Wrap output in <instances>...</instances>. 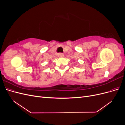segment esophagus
Here are the masks:
<instances>
[{
  "label": "esophagus",
  "mask_w": 125,
  "mask_h": 125,
  "mask_svg": "<svg viewBox=\"0 0 125 125\" xmlns=\"http://www.w3.org/2000/svg\"><path fill=\"white\" fill-rule=\"evenodd\" d=\"M63 56H64L63 54H62V53H59V54H58V57H60V58L63 57Z\"/></svg>",
  "instance_id": "obj_1"
}]
</instances>
